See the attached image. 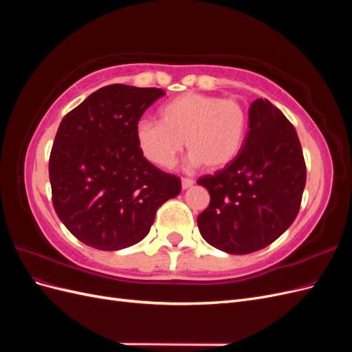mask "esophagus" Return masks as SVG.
<instances>
[{
  "instance_id": "1",
  "label": "esophagus",
  "mask_w": 352,
  "mask_h": 352,
  "mask_svg": "<svg viewBox=\"0 0 352 352\" xmlns=\"http://www.w3.org/2000/svg\"><path fill=\"white\" fill-rule=\"evenodd\" d=\"M195 182L192 179H189V177H182V188L184 189H188V188H190L192 186Z\"/></svg>"
}]
</instances>
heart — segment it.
I'll return each instance as SVG.
<instances>
[{"label":"heart","mask_w":352,"mask_h":352,"mask_svg":"<svg viewBox=\"0 0 352 352\" xmlns=\"http://www.w3.org/2000/svg\"><path fill=\"white\" fill-rule=\"evenodd\" d=\"M160 122L136 124V144L146 160L158 167L175 163L185 148L189 163L217 172L241 154L248 133V113L233 98L186 92L167 101L158 113Z\"/></svg>","instance_id":"heart-1"}]
</instances>
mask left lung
Returning a JSON list of instances; mask_svg holds the SVG:
<instances>
[{
    "mask_svg": "<svg viewBox=\"0 0 352 352\" xmlns=\"http://www.w3.org/2000/svg\"><path fill=\"white\" fill-rule=\"evenodd\" d=\"M305 179V160L294 124L269 100H255L238 158L198 179L210 194L208 207L197 217L199 233L229 254L265 248L292 225Z\"/></svg>",
    "mask_w": 352,
    "mask_h": 352,
    "instance_id": "obj_1",
    "label": "left lung"
}]
</instances>
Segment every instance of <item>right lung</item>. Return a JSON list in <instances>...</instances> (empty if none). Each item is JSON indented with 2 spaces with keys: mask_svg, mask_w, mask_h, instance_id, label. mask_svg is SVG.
Segmentation results:
<instances>
[{
  "mask_svg": "<svg viewBox=\"0 0 352 352\" xmlns=\"http://www.w3.org/2000/svg\"><path fill=\"white\" fill-rule=\"evenodd\" d=\"M163 95L114 83L63 117L48 164L52 206L72 235L92 248L117 251L142 241L158 207L182 189L136 144L138 122Z\"/></svg>",
  "mask_w": 352,
  "mask_h": 352,
  "instance_id": "obj_1",
  "label": "right lung"
}]
</instances>
